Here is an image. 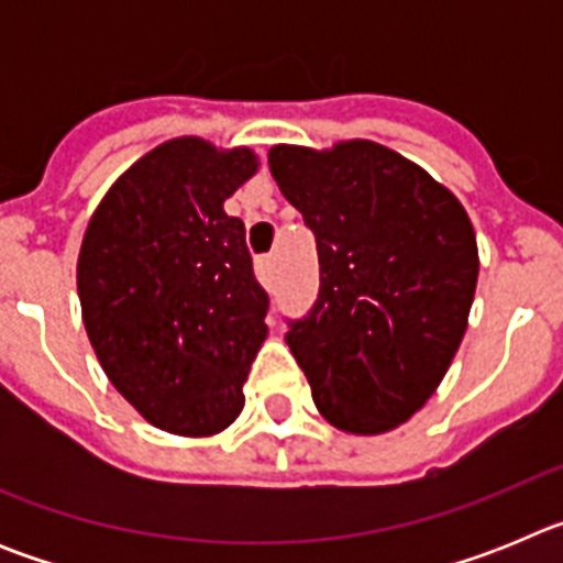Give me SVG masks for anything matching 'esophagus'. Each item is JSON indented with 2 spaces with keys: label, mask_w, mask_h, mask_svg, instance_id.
<instances>
[{
  "label": "esophagus",
  "mask_w": 563,
  "mask_h": 563,
  "mask_svg": "<svg viewBox=\"0 0 563 563\" xmlns=\"http://www.w3.org/2000/svg\"><path fill=\"white\" fill-rule=\"evenodd\" d=\"M273 273H276V256H262L256 262V276L265 287L273 285Z\"/></svg>",
  "instance_id": "esophagus-1"
}]
</instances>
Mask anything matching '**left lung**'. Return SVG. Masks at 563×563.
Masks as SVG:
<instances>
[{
	"label": "left lung",
	"instance_id": "obj_1",
	"mask_svg": "<svg viewBox=\"0 0 563 563\" xmlns=\"http://www.w3.org/2000/svg\"><path fill=\"white\" fill-rule=\"evenodd\" d=\"M273 180L316 233L321 290L287 346L330 426L395 431L429 402L460 350L479 247L449 188L395 148L278 143Z\"/></svg>",
	"mask_w": 563,
	"mask_h": 563
}]
</instances>
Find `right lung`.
Returning <instances> with one entry per match:
<instances>
[{
    "mask_svg": "<svg viewBox=\"0 0 563 563\" xmlns=\"http://www.w3.org/2000/svg\"><path fill=\"white\" fill-rule=\"evenodd\" d=\"M256 172L253 148L172 137L109 186L84 231L89 343L129 406L168 434H220L245 406L267 292L225 200Z\"/></svg>",
    "mask_w": 563,
    "mask_h": 563,
    "instance_id": "right-lung-1",
    "label": "right lung"
}]
</instances>
